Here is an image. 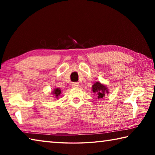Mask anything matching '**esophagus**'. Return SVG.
<instances>
[{"label": "esophagus", "mask_w": 155, "mask_h": 155, "mask_svg": "<svg viewBox=\"0 0 155 155\" xmlns=\"http://www.w3.org/2000/svg\"><path fill=\"white\" fill-rule=\"evenodd\" d=\"M72 87H79V83H77V82L72 83Z\"/></svg>", "instance_id": "esophagus-1"}]
</instances>
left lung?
I'll list each match as a JSON object with an SVG mask.
<instances>
[{
    "label": "left lung",
    "mask_w": 155,
    "mask_h": 155,
    "mask_svg": "<svg viewBox=\"0 0 155 155\" xmlns=\"http://www.w3.org/2000/svg\"><path fill=\"white\" fill-rule=\"evenodd\" d=\"M92 91L96 94L98 98H103L105 96V93L108 94V90L103 84L99 82H96L92 86Z\"/></svg>",
    "instance_id": "8db88e82"
}]
</instances>
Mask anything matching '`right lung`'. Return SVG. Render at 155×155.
<instances>
[{
    "label": "right lung",
    "mask_w": 155,
    "mask_h": 155,
    "mask_svg": "<svg viewBox=\"0 0 155 155\" xmlns=\"http://www.w3.org/2000/svg\"><path fill=\"white\" fill-rule=\"evenodd\" d=\"M61 90H59V88H56L54 89V90L52 91V94H53L54 96H55L56 98H58V96H60V94H61Z\"/></svg>",
    "instance_id": "obj_1"
}]
</instances>
